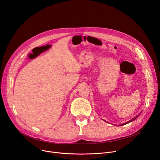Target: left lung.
Listing matches in <instances>:
<instances>
[{
    "instance_id": "left-lung-1",
    "label": "left lung",
    "mask_w": 160,
    "mask_h": 160,
    "mask_svg": "<svg viewBox=\"0 0 160 160\" xmlns=\"http://www.w3.org/2000/svg\"><path fill=\"white\" fill-rule=\"evenodd\" d=\"M136 118H137V117H135V118H133V119H132V120H135V119H136ZM131 120H130V121H131ZM130 121H129V122H130Z\"/></svg>"
}]
</instances>
